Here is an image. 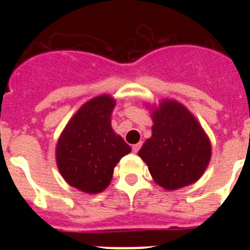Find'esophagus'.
Returning a JSON list of instances; mask_svg holds the SVG:
<instances>
[{
  "mask_svg": "<svg viewBox=\"0 0 250 250\" xmlns=\"http://www.w3.org/2000/svg\"><path fill=\"white\" fill-rule=\"evenodd\" d=\"M140 147H141V143H139V144H135V145H132V151L138 152L139 150H140Z\"/></svg>",
  "mask_w": 250,
  "mask_h": 250,
  "instance_id": "1",
  "label": "esophagus"
}]
</instances>
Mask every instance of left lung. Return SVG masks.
I'll return each instance as SVG.
<instances>
[{"instance_id": "1", "label": "left lung", "mask_w": 250, "mask_h": 250, "mask_svg": "<svg viewBox=\"0 0 250 250\" xmlns=\"http://www.w3.org/2000/svg\"><path fill=\"white\" fill-rule=\"evenodd\" d=\"M151 138L139 150L154 182L176 190L199 180L211 156L210 140L191 112L175 100L152 109Z\"/></svg>"}]
</instances>
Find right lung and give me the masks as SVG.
I'll list each match as a JSON object with an SVG mask.
<instances>
[{
  "label": "right lung",
  "instance_id": "1",
  "mask_svg": "<svg viewBox=\"0 0 250 250\" xmlns=\"http://www.w3.org/2000/svg\"><path fill=\"white\" fill-rule=\"evenodd\" d=\"M115 100L100 95L81 106L59 138L56 163L66 183L87 194L109 187L114 167L131 147L111 127Z\"/></svg>",
  "mask_w": 250,
  "mask_h": 250
}]
</instances>
